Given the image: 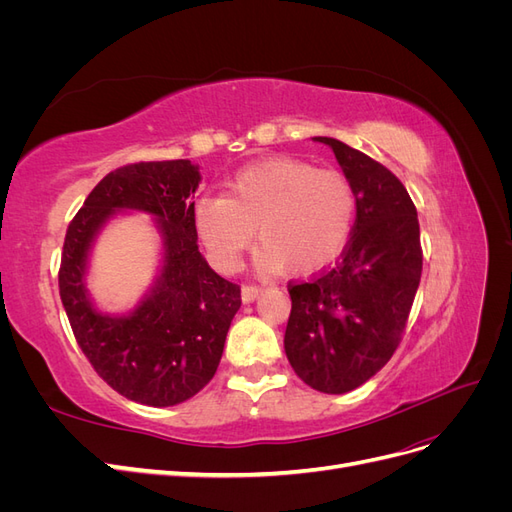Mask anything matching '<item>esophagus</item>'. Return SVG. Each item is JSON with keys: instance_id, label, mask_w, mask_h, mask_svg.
Masks as SVG:
<instances>
[{"instance_id": "obj_1", "label": "esophagus", "mask_w": 512, "mask_h": 512, "mask_svg": "<svg viewBox=\"0 0 512 512\" xmlns=\"http://www.w3.org/2000/svg\"><path fill=\"white\" fill-rule=\"evenodd\" d=\"M260 292H262L260 286H256V284H245V286L241 288V299H243V303H252V301H256V299L260 297Z\"/></svg>"}]
</instances>
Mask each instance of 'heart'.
<instances>
[{
    "label": "heart",
    "instance_id": "b5f03b06",
    "mask_svg": "<svg viewBox=\"0 0 512 512\" xmlns=\"http://www.w3.org/2000/svg\"><path fill=\"white\" fill-rule=\"evenodd\" d=\"M354 215L356 194L339 170L271 158L241 168L226 196L198 198L194 226L224 271L239 265L258 228L260 267L312 273L344 250Z\"/></svg>",
    "mask_w": 512,
    "mask_h": 512
}]
</instances>
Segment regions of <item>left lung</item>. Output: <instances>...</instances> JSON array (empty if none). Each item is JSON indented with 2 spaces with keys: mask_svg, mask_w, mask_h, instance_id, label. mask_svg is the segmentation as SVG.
<instances>
[{
  "mask_svg": "<svg viewBox=\"0 0 512 512\" xmlns=\"http://www.w3.org/2000/svg\"><path fill=\"white\" fill-rule=\"evenodd\" d=\"M356 194L352 235L337 262L309 282L288 284L286 356L320 393L354 391L397 350L421 282L423 250L416 207L389 168L329 136Z\"/></svg>",
  "mask_w": 512,
  "mask_h": 512,
  "instance_id": "obj_1",
  "label": "left lung"
}]
</instances>
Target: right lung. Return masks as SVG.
I'll use <instances>...</instances> for the list:
<instances>
[{
  "label": "right lung",
  "instance_id": "add662e5",
  "mask_svg": "<svg viewBox=\"0 0 512 512\" xmlns=\"http://www.w3.org/2000/svg\"><path fill=\"white\" fill-rule=\"evenodd\" d=\"M190 160L138 162L108 173L68 226L59 267V297L76 344L96 374L119 395L166 408L194 397L215 376L226 333L241 307V288L215 273L198 252ZM119 210H145L163 235V267L132 313H98L84 275L101 226Z\"/></svg>",
  "mask_w": 512,
  "mask_h": 512
}]
</instances>
